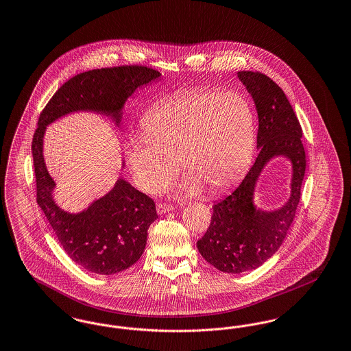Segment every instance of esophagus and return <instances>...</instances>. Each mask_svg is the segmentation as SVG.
Returning a JSON list of instances; mask_svg holds the SVG:
<instances>
[{
    "label": "esophagus",
    "mask_w": 351,
    "mask_h": 351,
    "mask_svg": "<svg viewBox=\"0 0 351 351\" xmlns=\"http://www.w3.org/2000/svg\"><path fill=\"white\" fill-rule=\"evenodd\" d=\"M171 210H173V206L171 204H167V202H160V204L156 205L158 215H165V213H168Z\"/></svg>",
    "instance_id": "34e87169"
}]
</instances>
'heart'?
<instances>
[{
	"label": "heart",
	"instance_id": "obj_1",
	"mask_svg": "<svg viewBox=\"0 0 351 351\" xmlns=\"http://www.w3.org/2000/svg\"><path fill=\"white\" fill-rule=\"evenodd\" d=\"M143 133L130 134L125 156L134 183L147 193L160 191L183 168L186 195L202 186L218 193L250 165L256 145V116L237 90H191L171 95L146 112Z\"/></svg>",
	"mask_w": 351,
	"mask_h": 351
}]
</instances>
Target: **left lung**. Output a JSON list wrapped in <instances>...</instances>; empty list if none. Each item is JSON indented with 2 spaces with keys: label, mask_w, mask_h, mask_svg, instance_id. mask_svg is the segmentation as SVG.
<instances>
[{
  "label": "left lung",
  "mask_w": 351,
  "mask_h": 351,
  "mask_svg": "<svg viewBox=\"0 0 351 351\" xmlns=\"http://www.w3.org/2000/svg\"><path fill=\"white\" fill-rule=\"evenodd\" d=\"M238 79L258 113L259 154L239 185L213 206L210 225L197 241L202 258L228 274L255 269L279 250L296 215L306 166L300 122L283 89L261 72L241 71ZM276 156L291 162V195L282 208L262 211L253 204L254 186L263 168Z\"/></svg>",
  "instance_id": "left-lung-1"
}]
</instances>
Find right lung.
Here are the masks:
<instances>
[{"mask_svg": "<svg viewBox=\"0 0 351 351\" xmlns=\"http://www.w3.org/2000/svg\"><path fill=\"white\" fill-rule=\"evenodd\" d=\"M159 77L158 71L142 66L101 68L76 75L52 96L40 113L34 133L36 202L68 256L99 275L121 272L141 258L146 247L147 230L158 218L155 202L119 178L105 196L93 201L83 212L63 210L53 200L55 182L43 158L46 128L75 112L104 114L118 126L126 100L138 88Z\"/></svg>", "mask_w": 351, "mask_h": 351, "instance_id": "1", "label": "right lung"}]
</instances>
